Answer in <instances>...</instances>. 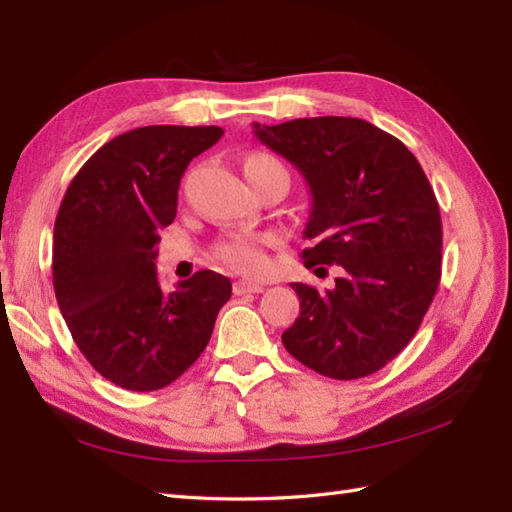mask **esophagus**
Returning <instances> with one entry per match:
<instances>
[{
	"mask_svg": "<svg viewBox=\"0 0 512 512\" xmlns=\"http://www.w3.org/2000/svg\"><path fill=\"white\" fill-rule=\"evenodd\" d=\"M262 290H264V286L253 284V281H248V279H237L233 284L235 295H257V292H262Z\"/></svg>",
	"mask_w": 512,
	"mask_h": 512,
	"instance_id": "1",
	"label": "esophagus"
}]
</instances>
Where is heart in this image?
<instances>
[{
  "label": "heart",
  "mask_w": 512,
  "mask_h": 512,
  "mask_svg": "<svg viewBox=\"0 0 512 512\" xmlns=\"http://www.w3.org/2000/svg\"><path fill=\"white\" fill-rule=\"evenodd\" d=\"M270 169H284L279 162L268 154H250L244 160L246 178H253L257 173ZM277 244L275 235L264 233H233L215 244V257L222 264L233 268L235 273L242 275H262L268 268V248Z\"/></svg>",
  "instance_id": "1"
}]
</instances>
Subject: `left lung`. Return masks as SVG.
<instances>
[{
    "label": "left lung",
    "mask_w": 512,
    "mask_h": 512,
    "mask_svg": "<svg viewBox=\"0 0 512 512\" xmlns=\"http://www.w3.org/2000/svg\"><path fill=\"white\" fill-rule=\"evenodd\" d=\"M255 136L295 165L312 193L301 253L308 268L336 264L334 290L290 284L301 312L286 350L336 380L363 378L405 350L442 275L440 206L416 156L361 118L255 123Z\"/></svg>",
    "instance_id": "8db88e82"
}]
</instances>
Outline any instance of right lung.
Masks as SVG:
<instances>
[{"label": "right lung", "mask_w": 512, "mask_h": 512, "mask_svg": "<svg viewBox=\"0 0 512 512\" xmlns=\"http://www.w3.org/2000/svg\"><path fill=\"white\" fill-rule=\"evenodd\" d=\"M220 127L149 125L112 138L76 173L54 222L52 284L74 343L110 383L171 385L198 361L231 281L198 270L173 292L156 275L158 231L178 211L189 162Z\"/></svg>", "instance_id": "add662e5"}]
</instances>
